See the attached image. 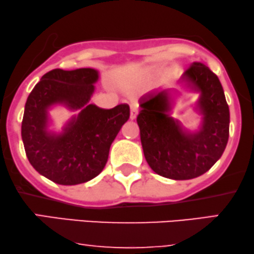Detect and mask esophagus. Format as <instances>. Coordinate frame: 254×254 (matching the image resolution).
Returning <instances> with one entry per match:
<instances>
[{
    "instance_id": "1",
    "label": "esophagus",
    "mask_w": 254,
    "mask_h": 254,
    "mask_svg": "<svg viewBox=\"0 0 254 254\" xmlns=\"http://www.w3.org/2000/svg\"><path fill=\"white\" fill-rule=\"evenodd\" d=\"M137 113H139V107L137 104H130V119L134 120L136 118Z\"/></svg>"
}]
</instances>
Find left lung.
I'll return each mask as SVG.
<instances>
[{
  "label": "left lung",
  "mask_w": 254,
  "mask_h": 254,
  "mask_svg": "<svg viewBox=\"0 0 254 254\" xmlns=\"http://www.w3.org/2000/svg\"><path fill=\"white\" fill-rule=\"evenodd\" d=\"M182 79L200 92V130L184 131L179 121L168 115L167 91L143 95L136 118L146 161L156 174L171 180L203 175L219 160L229 140L230 111L218 77L202 63H192Z\"/></svg>",
  "instance_id": "left-lung-1"
}]
</instances>
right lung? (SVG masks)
Instances as JSON below:
<instances>
[{
	"instance_id": "add662e5",
	"label": "right lung",
	"mask_w": 254,
	"mask_h": 254,
	"mask_svg": "<svg viewBox=\"0 0 254 254\" xmlns=\"http://www.w3.org/2000/svg\"><path fill=\"white\" fill-rule=\"evenodd\" d=\"M98 80L93 68H55L43 75L26 99L22 140L26 157L43 176L62 186L94 179L106 166L111 144L129 119V106L104 110L88 104ZM65 103L81 113L61 134L46 131L47 108Z\"/></svg>"
}]
</instances>
